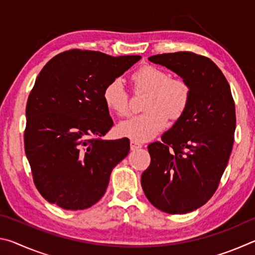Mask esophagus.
Returning a JSON list of instances; mask_svg holds the SVG:
<instances>
[{
  "mask_svg": "<svg viewBox=\"0 0 255 255\" xmlns=\"http://www.w3.org/2000/svg\"><path fill=\"white\" fill-rule=\"evenodd\" d=\"M143 147V145H141L139 141H136V140H130V148L131 150H136V149H139Z\"/></svg>",
  "mask_w": 255,
  "mask_h": 255,
  "instance_id": "obj_1",
  "label": "esophagus"
}]
</instances>
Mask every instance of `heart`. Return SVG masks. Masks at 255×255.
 Wrapping results in <instances>:
<instances>
[{
	"label": "heart",
	"instance_id": "b5f03b06",
	"mask_svg": "<svg viewBox=\"0 0 255 255\" xmlns=\"http://www.w3.org/2000/svg\"><path fill=\"white\" fill-rule=\"evenodd\" d=\"M131 81L136 91L148 92L145 114L118 125L119 135L136 141L154 138L167 126V119L179 120L191 100V89L187 82L173 79L167 72L153 65H144L133 72ZM107 109L119 117L130 114L129 96L120 79L108 83L102 93Z\"/></svg>",
	"mask_w": 255,
	"mask_h": 255
}]
</instances>
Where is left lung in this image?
<instances>
[{"mask_svg": "<svg viewBox=\"0 0 255 255\" xmlns=\"http://www.w3.org/2000/svg\"><path fill=\"white\" fill-rule=\"evenodd\" d=\"M148 60L182 77L191 100L162 140L148 145L150 164L140 183L157 209L187 214L213 197L226 169L236 127L234 99L226 77L208 57L178 51Z\"/></svg>", "mask_w": 255, "mask_h": 255, "instance_id": "1", "label": "left lung"}]
</instances>
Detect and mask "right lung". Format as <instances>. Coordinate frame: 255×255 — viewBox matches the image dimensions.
I'll return each instance as SVG.
<instances>
[{
	"label": "right lung",
	"instance_id": "1",
	"mask_svg": "<svg viewBox=\"0 0 255 255\" xmlns=\"http://www.w3.org/2000/svg\"><path fill=\"white\" fill-rule=\"evenodd\" d=\"M139 59L72 49L56 55L37 76L25 108L24 150L34 185L50 204L82 210L105 195L130 144L128 138H101L114 126L103 89Z\"/></svg>",
	"mask_w": 255,
	"mask_h": 255
}]
</instances>
